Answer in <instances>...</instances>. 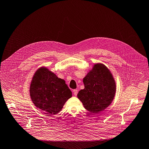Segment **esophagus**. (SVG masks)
Returning a JSON list of instances; mask_svg holds the SVG:
<instances>
[{"instance_id":"obj_1","label":"esophagus","mask_w":149,"mask_h":149,"mask_svg":"<svg viewBox=\"0 0 149 149\" xmlns=\"http://www.w3.org/2000/svg\"><path fill=\"white\" fill-rule=\"evenodd\" d=\"M73 94L74 95H77V93H78V90L77 89H74V90H73Z\"/></svg>"}]
</instances>
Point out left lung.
I'll return each instance as SVG.
<instances>
[{
    "label": "left lung",
    "mask_w": 149,
    "mask_h": 149,
    "mask_svg": "<svg viewBox=\"0 0 149 149\" xmlns=\"http://www.w3.org/2000/svg\"><path fill=\"white\" fill-rule=\"evenodd\" d=\"M84 89L77 97L84 108L98 113L110 105L116 92V81L110 70L102 63L95 64L83 79Z\"/></svg>",
    "instance_id": "1"
}]
</instances>
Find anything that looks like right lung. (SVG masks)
<instances>
[{"label":"right lung","mask_w":149,"mask_h":149,"mask_svg":"<svg viewBox=\"0 0 149 149\" xmlns=\"http://www.w3.org/2000/svg\"><path fill=\"white\" fill-rule=\"evenodd\" d=\"M29 93L34 105L51 115L59 113L72 96L65 80L58 78L45 67L35 72L31 82Z\"/></svg>","instance_id":"obj_1"}]
</instances>
